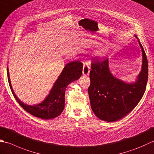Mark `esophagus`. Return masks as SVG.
I'll use <instances>...</instances> for the list:
<instances>
[{"mask_svg": "<svg viewBox=\"0 0 154 154\" xmlns=\"http://www.w3.org/2000/svg\"><path fill=\"white\" fill-rule=\"evenodd\" d=\"M90 62L89 61H85L84 63L83 67V75H85V76H87V75H89L90 72Z\"/></svg>", "mask_w": 154, "mask_h": 154, "instance_id": "34e87169", "label": "esophagus"}]
</instances>
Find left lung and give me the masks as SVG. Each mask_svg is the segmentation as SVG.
Masks as SVG:
<instances>
[{
  "instance_id": "1",
  "label": "left lung",
  "mask_w": 154,
  "mask_h": 154,
  "mask_svg": "<svg viewBox=\"0 0 154 154\" xmlns=\"http://www.w3.org/2000/svg\"><path fill=\"white\" fill-rule=\"evenodd\" d=\"M142 65L134 82L128 83L111 73L109 59L100 62L94 59L90 71L91 84L88 93L91 109L99 119L107 122H116L133 110L145 93L148 77V64L142 45Z\"/></svg>"
}]
</instances>
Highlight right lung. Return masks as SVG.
Here are the masks:
<instances>
[{
    "instance_id": "right-lung-1",
    "label": "right lung",
    "mask_w": 154,
    "mask_h": 154,
    "mask_svg": "<svg viewBox=\"0 0 154 154\" xmlns=\"http://www.w3.org/2000/svg\"><path fill=\"white\" fill-rule=\"evenodd\" d=\"M83 63L75 61L68 63L63 68L52 88L44 100L40 103L28 105L24 103L15 95L9 76L7 67V77L9 86L17 101L27 112L33 116L43 119L55 118L61 114L65 108V93L67 85L79 79L82 75Z\"/></svg>"
}]
</instances>
